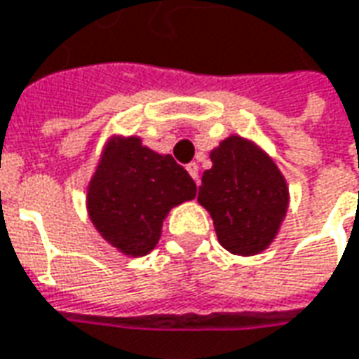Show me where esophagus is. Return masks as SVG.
Returning a JSON list of instances; mask_svg holds the SVG:
<instances>
[{
  "instance_id": "esophagus-1",
  "label": "esophagus",
  "mask_w": 359,
  "mask_h": 359,
  "mask_svg": "<svg viewBox=\"0 0 359 359\" xmlns=\"http://www.w3.org/2000/svg\"><path fill=\"white\" fill-rule=\"evenodd\" d=\"M187 171H188V175L194 179V182H196V184H200V179H198V171H200V169H198L196 163H190V165H187Z\"/></svg>"
}]
</instances>
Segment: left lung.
I'll return each instance as SVG.
<instances>
[{"mask_svg": "<svg viewBox=\"0 0 359 359\" xmlns=\"http://www.w3.org/2000/svg\"><path fill=\"white\" fill-rule=\"evenodd\" d=\"M198 204L212 215L223 249L260 255L274 243L287 214L290 188L280 167L249 137L231 134L210 151Z\"/></svg>", "mask_w": 359, "mask_h": 359, "instance_id": "left-lung-1", "label": "left lung"}]
</instances>
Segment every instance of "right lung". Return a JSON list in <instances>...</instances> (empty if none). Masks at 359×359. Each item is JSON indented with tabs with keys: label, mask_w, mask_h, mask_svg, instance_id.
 <instances>
[{
	"label": "right lung",
	"mask_w": 359,
	"mask_h": 359,
	"mask_svg": "<svg viewBox=\"0 0 359 359\" xmlns=\"http://www.w3.org/2000/svg\"><path fill=\"white\" fill-rule=\"evenodd\" d=\"M196 196V184L171 155L137 136H110L87 184V214L102 239L126 257H145L161 239L172 208Z\"/></svg>",
	"instance_id": "right-lung-1"
}]
</instances>
